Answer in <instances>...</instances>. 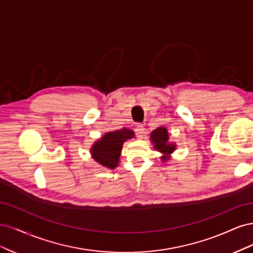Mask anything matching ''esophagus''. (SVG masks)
<instances>
[{
    "mask_svg": "<svg viewBox=\"0 0 253 253\" xmlns=\"http://www.w3.org/2000/svg\"><path fill=\"white\" fill-rule=\"evenodd\" d=\"M135 133L138 138H142L144 135V126L142 125H137L135 127Z\"/></svg>",
    "mask_w": 253,
    "mask_h": 253,
    "instance_id": "1",
    "label": "esophagus"
}]
</instances>
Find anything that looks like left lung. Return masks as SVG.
<instances>
[{
	"label": "left lung",
	"instance_id": "8db88e82",
	"mask_svg": "<svg viewBox=\"0 0 253 253\" xmlns=\"http://www.w3.org/2000/svg\"><path fill=\"white\" fill-rule=\"evenodd\" d=\"M150 140L153 144V148L162 153V156H160L162 162L166 163L168 160H170L171 154L177 148V145H176L175 142H171L169 140L170 136L167 127L159 126L154 129L150 134Z\"/></svg>",
	"mask_w": 253,
	"mask_h": 253
}]
</instances>
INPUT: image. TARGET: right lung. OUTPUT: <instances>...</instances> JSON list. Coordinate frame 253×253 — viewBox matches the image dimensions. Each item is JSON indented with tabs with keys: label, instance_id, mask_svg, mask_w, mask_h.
Listing matches in <instances>:
<instances>
[{
	"label": "right lung",
	"instance_id": "obj_1",
	"mask_svg": "<svg viewBox=\"0 0 253 253\" xmlns=\"http://www.w3.org/2000/svg\"><path fill=\"white\" fill-rule=\"evenodd\" d=\"M134 137L135 133L127 127L105 133L90 147L89 153L91 158L102 167L114 170L120 163L122 145L126 140Z\"/></svg>",
	"mask_w": 253,
	"mask_h": 253
}]
</instances>
